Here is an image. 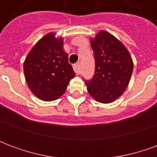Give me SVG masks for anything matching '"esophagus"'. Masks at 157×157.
<instances>
[{
    "label": "esophagus",
    "instance_id": "1",
    "mask_svg": "<svg viewBox=\"0 0 157 157\" xmlns=\"http://www.w3.org/2000/svg\"><path fill=\"white\" fill-rule=\"evenodd\" d=\"M73 68H74V71H75L76 74H80V72H81V65H80V63H75V65H73Z\"/></svg>",
    "mask_w": 157,
    "mask_h": 157
}]
</instances>
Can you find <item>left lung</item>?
Listing matches in <instances>:
<instances>
[{"label":"left lung","instance_id":"obj_1","mask_svg":"<svg viewBox=\"0 0 157 157\" xmlns=\"http://www.w3.org/2000/svg\"><path fill=\"white\" fill-rule=\"evenodd\" d=\"M91 46L95 58V74L86 82L89 94L96 101L110 103L127 88L133 72V60L129 52L111 33L100 31Z\"/></svg>","mask_w":157,"mask_h":157}]
</instances>
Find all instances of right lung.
Returning <instances> with one entry per match:
<instances>
[{
    "instance_id": "add662e5",
    "label": "right lung",
    "mask_w": 157,
    "mask_h": 157,
    "mask_svg": "<svg viewBox=\"0 0 157 157\" xmlns=\"http://www.w3.org/2000/svg\"><path fill=\"white\" fill-rule=\"evenodd\" d=\"M63 44L62 38H55V33H49L37 42L23 63L29 89L43 101L60 98L75 77Z\"/></svg>"
}]
</instances>
